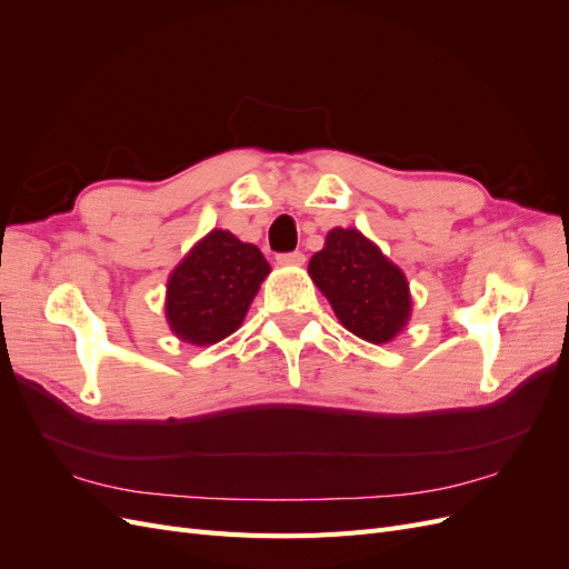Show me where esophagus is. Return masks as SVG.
Returning <instances> with one entry per match:
<instances>
[{"mask_svg": "<svg viewBox=\"0 0 569 569\" xmlns=\"http://www.w3.org/2000/svg\"><path fill=\"white\" fill-rule=\"evenodd\" d=\"M306 261V256L301 251H289V253H278V263L282 266H301Z\"/></svg>", "mask_w": 569, "mask_h": 569, "instance_id": "34e87169", "label": "esophagus"}]
</instances>
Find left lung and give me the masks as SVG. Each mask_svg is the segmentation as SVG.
Instances as JSON below:
<instances>
[{"label":"left lung","mask_w":569,"mask_h":569,"mask_svg":"<svg viewBox=\"0 0 569 569\" xmlns=\"http://www.w3.org/2000/svg\"><path fill=\"white\" fill-rule=\"evenodd\" d=\"M308 274L332 303L339 322L370 343H387L410 318V289L399 266L353 228L327 232Z\"/></svg>","instance_id":"left-lung-1"}]
</instances>
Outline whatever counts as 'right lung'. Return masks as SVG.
<instances>
[{
    "label": "right lung",
    "mask_w": 569,
    "mask_h": 569,
    "mask_svg": "<svg viewBox=\"0 0 569 569\" xmlns=\"http://www.w3.org/2000/svg\"><path fill=\"white\" fill-rule=\"evenodd\" d=\"M270 272L261 249L228 230H211L168 278L166 318L187 343H216L247 318L258 287Z\"/></svg>",
    "instance_id": "add662e5"
}]
</instances>
